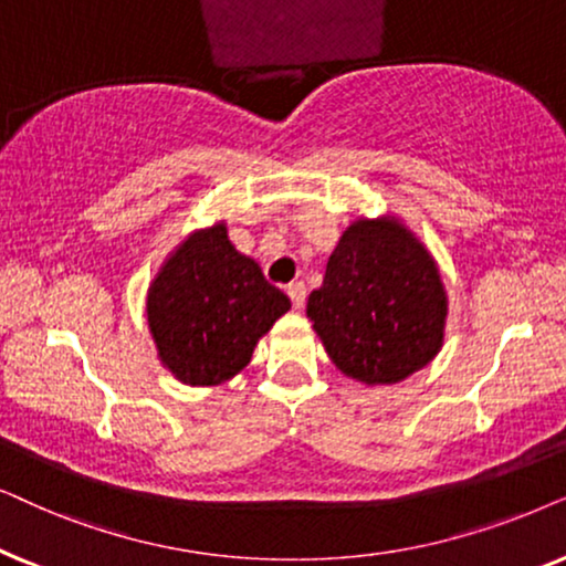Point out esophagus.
Instances as JSON below:
<instances>
[{"label": "esophagus", "mask_w": 566, "mask_h": 566, "mask_svg": "<svg viewBox=\"0 0 566 566\" xmlns=\"http://www.w3.org/2000/svg\"><path fill=\"white\" fill-rule=\"evenodd\" d=\"M287 295H290V300H292V305L297 307H303L305 305V297H307V290H305V284L303 282H292L290 287H287Z\"/></svg>", "instance_id": "1"}]
</instances>
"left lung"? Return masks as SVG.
Returning a JSON list of instances; mask_svg holds the SVG:
<instances>
[{"instance_id":"1","label":"left lung","mask_w":566,"mask_h":566,"mask_svg":"<svg viewBox=\"0 0 566 566\" xmlns=\"http://www.w3.org/2000/svg\"><path fill=\"white\" fill-rule=\"evenodd\" d=\"M307 318L346 378L396 386L440 354L448 292L432 253L398 217H357L307 297Z\"/></svg>"}]
</instances>
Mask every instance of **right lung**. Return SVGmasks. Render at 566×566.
I'll use <instances>...</instances> for the list:
<instances>
[{
  "label": "right lung",
  "mask_w": 566,
  "mask_h": 566,
  "mask_svg": "<svg viewBox=\"0 0 566 566\" xmlns=\"http://www.w3.org/2000/svg\"><path fill=\"white\" fill-rule=\"evenodd\" d=\"M290 307L259 263L230 243L224 222L180 240L147 290L157 359L193 388L235 378Z\"/></svg>",
  "instance_id": "add662e5"
}]
</instances>
